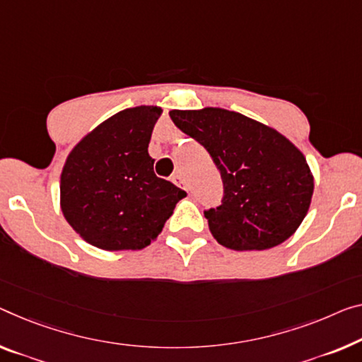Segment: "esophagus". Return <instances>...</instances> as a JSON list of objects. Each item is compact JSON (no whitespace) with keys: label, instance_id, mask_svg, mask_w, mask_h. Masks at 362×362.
I'll return each instance as SVG.
<instances>
[{"label":"esophagus","instance_id":"1","mask_svg":"<svg viewBox=\"0 0 362 362\" xmlns=\"http://www.w3.org/2000/svg\"><path fill=\"white\" fill-rule=\"evenodd\" d=\"M171 181H173L177 187H181V189H185V191H187V185H186L185 177H182L181 175H175L173 177H171Z\"/></svg>","mask_w":362,"mask_h":362}]
</instances>
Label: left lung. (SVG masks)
Here are the masks:
<instances>
[{
  "label": "left lung",
  "instance_id": "8db88e82",
  "mask_svg": "<svg viewBox=\"0 0 362 362\" xmlns=\"http://www.w3.org/2000/svg\"><path fill=\"white\" fill-rule=\"evenodd\" d=\"M170 116L220 170L221 205L204 215L221 246L264 251L298 230L313 199L314 177L294 144L272 127L223 108L171 110Z\"/></svg>",
  "mask_w": 362,
  "mask_h": 362
}]
</instances>
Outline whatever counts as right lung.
I'll list each match as a JSON object with an SVG mask.
<instances>
[{"label":"right lung","mask_w":362,"mask_h":362,"mask_svg":"<svg viewBox=\"0 0 362 362\" xmlns=\"http://www.w3.org/2000/svg\"><path fill=\"white\" fill-rule=\"evenodd\" d=\"M160 107L126 108L71 150L61 210L77 235L103 251H136L162 233L186 192L153 173L148 155Z\"/></svg>","instance_id":"obj_1"}]
</instances>
